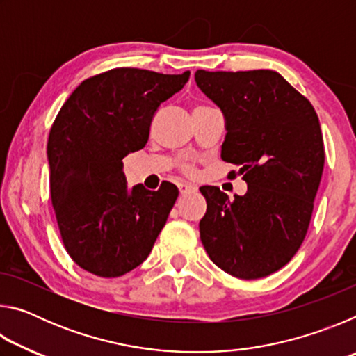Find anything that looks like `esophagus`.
<instances>
[{
	"label": "esophagus",
	"mask_w": 356,
	"mask_h": 356,
	"mask_svg": "<svg viewBox=\"0 0 356 356\" xmlns=\"http://www.w3.org/2000/svg\"><path fill=\"white\" fill-rule=\"evenodd\" d=\"M177 186H179L180 195H186V193H193V191H196V186H195V185H190V184H185V182L179 184Z\"/></svg>",
	"instance_id": "34e87169"
}]
</instances>
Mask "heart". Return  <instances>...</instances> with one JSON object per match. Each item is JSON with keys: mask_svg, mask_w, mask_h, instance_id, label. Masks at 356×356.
Wrapping results in <instances>:
<instances>
[{"mask_svg": "<svg viewBox=\"0 0 356 356\" xmlns=\"http://www.w3.org/2000/svg\"><path fill=\"white\" fill-rule=\"evenodd\" d=\"M180 170H182L185 174H193V172H195V166H193L191 163H182V165H180Z\"/></svg>", "mask_w": 356, "mask_h": 356, "instance_id": "obj_1", "label": "heart"}]
</instances>
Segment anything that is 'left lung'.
<instances>
[{
  "instance_id": "left-lung-1",
  "label": "left lung",
  "mask_w": 356,
  "mask_h": 356,
  "mask_svg": "<svg viewBox=\"0 0 356 356\" xmlns=\"http://www.w3.org/2000/svg\"><path fill=\"white\" fill-rule=\"evenodd\" d=\"M195 80L225 113L221 159L240 168L229 176L248 184L234 200L218 186L200 188L201 242L226 273L264 278L291 261L308 232L325 163L318 118L278 72L196 70Z\"/></svg>"
}]
</instances>
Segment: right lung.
Masks as SVG:
<instances>
[{
  "label": "right lung",
  "instance_id": "obj_1",
  "mask_svg": "<svg viewBox=\"0 0 356 356\" xmlns=\"http://www.w3.org/2000/svg\"><path fill=\"white\" fill-rule=\"evenodd\" d=\"M190 72L118 67L89 76L61 106L47 143L50 196L61 240L78 267L118 278L146 261L179 191H127L122 159L149 140L160 106Z\"/></svg>",
  "mask_w": 356,
  "mask_h": 356
}]
</instances>
